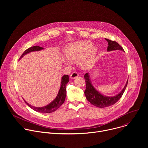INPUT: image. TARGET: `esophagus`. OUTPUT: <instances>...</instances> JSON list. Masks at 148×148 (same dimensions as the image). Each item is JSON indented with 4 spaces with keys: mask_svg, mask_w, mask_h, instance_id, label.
Here are the masks:
<instances>
[{
    "mask_svg": "<svg viewBox=\"0 0 148 148\" xmlns=\"http://www.w3.org/2000/svg\"><path fill=\"white\" fill-rule=\"evenodd\" d=\"M78 75H79V74H78L77 72L74 71V72H73V73L70 75V78H71V79H74V78H77V77H78Z\"/></svg>",
    "mask_w": 148,
    "mask_h": 148,
    "instance_id": "34e87169",
    "label": "esophagus"
}]
</instances>
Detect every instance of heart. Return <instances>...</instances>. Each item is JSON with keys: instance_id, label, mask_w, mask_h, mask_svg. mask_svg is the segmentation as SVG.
<instances>
[{"instance_id": "b5f03b06", "label": "heart", "mask_w": 148, "mask_h": 148, "mask_svg": "<svg viewBox=\"0 0 148 148\" xmlns=\"http://www.w3.org/2000/svg\"><path fill=\"white\" fill-rule=\"evenodd\" d=\"M90 40H81L68 45L65 50L66 58L70 61L80 60L81 65L84 69H87L92 64L97 49L92 46ZM67 65L69 64L67 61H64Z\"/></svg>"}]
</instances>
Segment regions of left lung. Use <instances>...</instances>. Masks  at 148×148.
<instances>
[{
  "label": "left lung",
  "mask_w": 148,
  "mask_h": 148,
  "mask_svg": "<svg viewBox=\"0 0 148 148\" xmlns=\"http://www.w3.org/2000/svg\"><path fill=\"white\" fill-rule=\"evenodd\" d=\"M105 40L108 42V46L107 48V50L108 51L116 50L124 51L123 48L115 41L110 40L107 38H105ZM84 78H85L86 84V88L85 91H84V94H85L86 98L91 103L98 108L107 107L115 104L122 96L128 84L127 81V82H126L123 89L118 95L114 97H106L101 94L93 87L91 84L90 78L88 73H86L84 75Z\"/></svg>",
  "instance_id": "left-lung-1"
}]
</instances>
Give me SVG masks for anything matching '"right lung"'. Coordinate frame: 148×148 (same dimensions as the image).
<instances>
[{
    "label": "right lung",
    "mask_w": 148,
    "mask_h": 148,
    "mask_svg": "<svg viewBox=\"0 0 148 148\" xmlns=\"http://www.w3.org/2000/svg\"><path fill=\"white\" fill-rule=\"evenodd\" d=\"M43 49H44L43 47H40L38 46H36L30 47L24 51V53L22 54V56H20V59L22 58L23 57V56H25V54L29 53H30L32 51H40ZM69 81V77L68 75H64V76L62 77L61 87L56 98L51 103H50L49 105H46L45 107H35L32 106L31 105H29L27 102L25 101H25L29 107H30L32 109H33V110L37 112H41V113H51V112H54L55 111H56L57 109L59 108V107L63 103H64L65 101L66 93H67L66 86Z\"/></svg>",
    "instance_id": "1"
}]
</instances>
